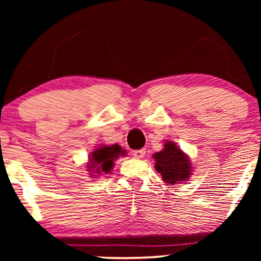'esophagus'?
Returning <instances> with one entry per match:
<instances>
[{"mask_svg": "<svg viewBox=\"0 0 261 261\" xmlns=\"http://www.w3.org/2000/svg\"><path fill=\"white\" fill-rule=\"evenodd\" d=\"M145 153H146V149L145 148H141V149H137V151H134L133 152V155H134V158L141 159V158H144Z\"/></svg>", "mask_w": 261, "mask_h": 261, "instance_id": "34e87169", "label": "esophagus"}]
</instances>
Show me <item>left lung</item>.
Returning a JSON list of instances; mask_svg holds the SVG:
<instances>
[{
	"mask_svg": "<svg viewBox=\"0 0 261 261\" xmlns=\"http://www.w3.org/2000/svg\"><path fill=\"white\" fill-rule=\"evenodd\" d=\"M155 170L162 174L167 184H179L191 176V164L189 156L177 147L176 142L166 141L164 149L155 154Z\"/></svg>",
	"mask_w": 261,
	"mask_h": 261,
	"instance_id": "left-lung-1",
	"label": "left lung"
}]
</instances>
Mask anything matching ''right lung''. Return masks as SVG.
Instances as JSON below:
<instances>
[{"label": "right lung", "mask_w": 261, "mask_h": 261, "mask_svg": "<svg viewBox=\"0 0 261 261\" xmlns=\"http://www.w3.org/2000/svg\"><path fill=\"white\" fill-rule=\"evenodd\" d=\"M124 154H126V151L117 144L112 146H99L91 153L90 158H89L90 163L88 164V169L90 172L95 173H109L114 166V162L120 155Z\"/></svg>", "instance_id": "1"}]
</instances>
